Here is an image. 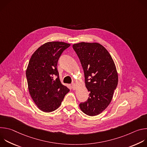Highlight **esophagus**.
I'll use <instances>...</instances> for the list:
<instances>
[{"label":"esophagus","mask_w":147,"mask_h":147,"mask_svg":"<svg viewBox=\"0 0 147 147\" xmlns=\"http://www.w3.org/2000/svg\"><path fill=\"white\" fill-rule=\"evenodd\" d=\"M71 87L73 88V90H75L76 88V84L75 83H73L71 84Z\"/></svg>","instance_id":"1"}]
</instances>
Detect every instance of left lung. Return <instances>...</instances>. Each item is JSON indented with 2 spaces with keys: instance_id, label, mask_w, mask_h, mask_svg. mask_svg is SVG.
I'll return each mask as SVG.
<instances>
[{
  "instance_id": "8db88e82",
  "label": "left lung",
  "mask_w": 147,
  "mask_h": 147,
  "mask_svg": "<svg viewBox=\"0 0 147 147\" xmlns=\"http://www.w3.org/2000/svg\"><path fill=\"white\" fill-rule=\"evenodd\" d=\"M73 48L78 55L84 72L88 100L79 107L85 114L94 116L102 113L111 103L118 83L113 59L106 48L94 42H80Z\"/></svg>"
}]
</instances>
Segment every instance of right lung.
Segmentation results:
<instances>
[{
    "instance_id": "obj_1",
    "label": "right lung",
    "mask_w": 147,
    "mask_h": 147,
    "mask_svg": "<svg viewBox=\"0 0 147 147\" xmlns=\"http://www.w3.org/2000/svg\"><path fill=\"white\" fill-rule=\"evenodd\" d=\"M70 46L63 42H49L38 48L29 61L26 70L29 92L44 112L57 109L70 91L61 83L57 69L60 55Z\"/></svg>"
}]
</instances>
